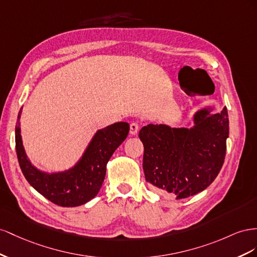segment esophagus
I'll return each mask as SVG.
<instances>
[{"label": "esophagus", "mask_w": 257, "mask_h": 257, "mask_svg": "<svg viewBox=\"0 0 257 257\" xmlns=\"http://www.w3.org/2000/svg\"><path fill=\"white\" fill-rule=\"evenodd\" d=\"M139 128H140V124H139L138 122H131L130 123V134L133 136L137 135L139 131Z\"/></svg>", "instance_id": "34e87169"}]
</instances>
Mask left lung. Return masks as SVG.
<instances>
[{"mask_svg":"<svg viewBox=\"0 0 257 257\" xmlns=\"http://www.w3.org/2000/svg\"><path fill=\"white\" fill-rule=\"evenodd\" d=\"M211 111H198L190 129L150 123L140 130L145 180L161 193L177 199L194 196L221 171L229 135L228 113L226 106L221 113Z\"/></svg>","mask_w":257,"mask_h":257,"instance_id":"left-lung-1","label":"left lung"}]
</instances>
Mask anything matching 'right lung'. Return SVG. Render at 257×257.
Segmentation results:
<instances>
[{
	"mask_svg": "<svg viewBox=\"0 0 257 257\" xmlns=\"http://www.w3.org/2000/svg\"><path fill=\"white\" fill-rule=\"evenodd\" d=\"M21 109L18 114L15 138L20 169L30 185L44 197L60 207H77L97 196L105 178L106 164L129 133L128 122H115L98 130L82 158L70 170L59 173L43 172L30 163L20 135Z\"/></svg>",
	"mask_w": 257,
	"mask_h": 257,
	"instance_id": "obj_1",
	"label": "right lung"
}]
</instances>
